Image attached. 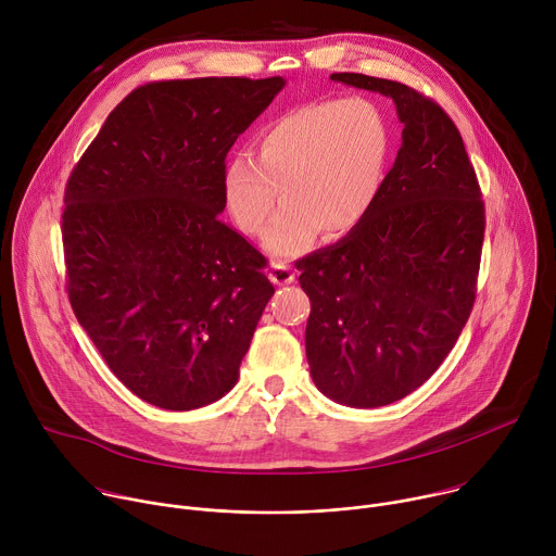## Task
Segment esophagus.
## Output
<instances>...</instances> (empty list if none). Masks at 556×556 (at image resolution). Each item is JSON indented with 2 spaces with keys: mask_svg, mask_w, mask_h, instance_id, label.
Here are the masks:
<instances>
[{
  "mask_svg": "<svg viewBox=\"0 0 556 556\" xmlns=\"http://www.w3.org/2000/svg\"><path fill=\"white\" fill-rule=\"evenodd\" d=\"M268 277L277 286H286V283L294 281V270L290 266H286V264H273L270 270H268Z\"/></svg>",
  "mask_w": 556,
  "mask_h": 556,
  "instance_id": "obj_1",
  "label": "esophagus"
}]
</instances>
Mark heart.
<instances>
[{
  "label": "heart",
  "instance_id": "1",
  "mask_svg": "<svg viewBox=\"0 0 556 556\" xmlns=\"http://www.w3.org/2000/svg\"><path fill=\"white\" fill-rule=\"evenodd\" d=\"M391 125L365 97L294 108L257 136V161L235 153L222 167L224 206L244 235H260L281 200L264 249L277 260L303 255L316 237L358 228L371 213L391 155Z\"/></svg>",
  "mask_w": 556,
  "mask_h": 556
}]
</instances>
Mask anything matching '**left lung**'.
<instances>
[{"instance_id":"left-lung-1","label":"left lung","mask_w":556,"mask_h":556,"mask_svg":"<svg viewBox=\"0 0 556 556\" xmlns=\"http://www.w3.org/2000/svg\"><path fill=\"white\" fill-rule=\"evenodd\" d=\"M337 84L393 101L403 144L367 219L296 262L309 296L305 356L324 395L356 409L416 391L453 350L475 301L484 202L446 112L387 78Z\"/></svg>"}]
</instances>
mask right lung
<instances>
[{
  "label": "right lung",
  "instance_id": "right-lung-1",
  "mask_svg": "<svg viewBox=\"0 0 556 556\" xmlns=\"http://www.w3.org/2000/svg\"><path fill=\"white\" fill-rule=\"evenodd\" d=\"M286 78L208 76L125 97L70 174L67 294L114 376L191 412L226 395L275 294L264 257L219 219L222 167Z\"/></svg>",
  "mask_w": 556,
  "mask_h": 556
}]
</instances>
